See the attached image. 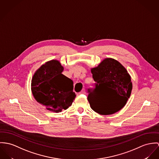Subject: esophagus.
Segmentation results:
<instances>
[{"mask_svg": "<svg viewBox=\"0 0 159 159\" xmlns=\"http://www.w3.org/2000/svg\"><path fill=\"white\" fill-rule=\"evenodd\" d=\"M85 89H82V91L79 93V94H85Z\"/></svg>", "mask_w": 159, "mask_h": 159, "instance_id": "34e87169", "label": "esophagus"}]
</instances>
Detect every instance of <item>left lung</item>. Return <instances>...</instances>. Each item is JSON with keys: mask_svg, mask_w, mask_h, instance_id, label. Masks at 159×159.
I'll list each match as a JSON object with an SVG mask.
<instances>
[{"mask_svg": "<svg viewBox=\"0 0 159 159\" xmlns=\"http://www.w3.org/2000/svg\"><path fill=\"white\" fill-rule=\"evenodd\" d=\"M91 73L97 86L93 92L88 89L91 109L102 115L112 114L121 110L133 88L131 76L125 68L116 60L107 58L92 68Z\"/></svg>", "mask_w": 159, "mask_h": 159, "instance_id": "1", "label": "left lung"}]
</instances>
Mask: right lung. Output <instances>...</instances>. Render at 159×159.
Returning a JSON list of instances; mask_svg holds the SVG:
<instances>
[{"label": "right lung", "instance_id": "1", "mask_svg": "<svg viewBox=\"0 0 159 159\" xmlns=\"http://www.w3.org/2000/svg\"><path fill=\"white\" fill-rule=\"evenodd\" d=\"M63 71L60 62L52 60L42 65L31 80V91L37 102L55 112L66 110L76 96L73 80L62 74Z\"/></svg>", "mask_w": 159, "mask_h": 159}]
</instances>
